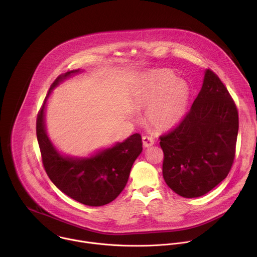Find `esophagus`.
Returning <instances> with one entry per match:
<instances>
[{
  "label": "esophagus",
  "instance_id": "34e87169",
  "mask_svg": "<svg viewBox=\"0 0 257 257\" xmlns=\"http://www.w3.org/2000/svg\"><path fill=\"white\" fill-rule=\"evenodd\" d=\"M142 142H143V146H144V148H150V146L154 145L155 139H154L152 136L144 135V136L142 137Z\"/></svg>",
  "mask_w": 257,
  "mask_h": 257
}]
</instances>
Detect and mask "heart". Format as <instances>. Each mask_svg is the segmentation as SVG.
<instances>
[{"label":"heart","mask_w":257,"mask_h":257,"mask_svg":"<svg viewBox=\"0 0 257 257\" xmlns=\"http://www.w3.org/2000/svg\"><path fill=\"white\" fill-rule=\"evenodd\" d=\"M189 86L171 70H153L144 74L133 93L137 108L148 107V121L157 130H168L184 117L189 102Z\"/></svg>","instance_id":"obj_1"}]
</instances>
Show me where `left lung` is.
I'll use <instances>...</instances> for the list:
<instances>
[{"label":"left lung","instance_id":"obj_1","mask_svg":"<svg viewBox=\"0 0 257 257\" xmlns=\"http://www.w3.org/2000/svg\"><path fill=\"white\" fill-rule=\"evenodd\" d=\"M239 129L237 106L227 87L207 69L190 111L160 137L167 185L186 198L206 194L229 174Z\"/></svg>","mask_w":257,"mask_h":257}]
</instances>
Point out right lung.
I'll list each match as a JSON object with an SVG mask.
<instances>
[{
	"label": "right lung",
	"instance_id": "add662e5",
	"mask_svg": "<svg viewBox=\"0 0 257 257\" xmlns=\"http://www.w3.org/2000/svg\"><path fill=\"white\" fill-rule=\"evenodd\" d=\"M79 71H68L52 83L36 118V137L45 170L57 188L80 203L100 206L113 201L123 191L132 165L142 152V139L135 133L89 158L65 157L56 150L46 131V103L60 82Z\"/></svg>",
	"mask_w": 257,
	"mask_h": 257
}]
</instances>
